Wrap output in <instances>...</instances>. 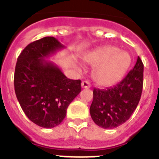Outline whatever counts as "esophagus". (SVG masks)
I'll use <instances>...</instances> for the list:
<instances>
[{"mask_svg":"<svg viewBox=\"0 0 159 159\" xmlns=\"http://www.w3.org/2000/svg\"><path fill=\"white\" fill-rule=\"evenodd\" d=\"M81 86H82V88H84V89H89L91 87L90 83H89L88 80L83 81V82L81 83Z\"/></svg>","mask_w":159,"mask_h":159,"instance_id":"obj_1","label":"esophagus"}]
</instances>
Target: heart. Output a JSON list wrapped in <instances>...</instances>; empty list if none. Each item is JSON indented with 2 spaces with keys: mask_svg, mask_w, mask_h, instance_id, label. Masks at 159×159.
<instances>
[{
  "mask_svg": "<svg viewBox=\"0 0 159 159\" xmlns=\"http://www.w3.org/2000/svg\"><path fill=\"white\" fill-rule=\"evenodd\" d=\"M84 60L94 67L93 79L100 86H111L124 75L131 63L129 53L114 46H102L84 55Z\"/></svg>",
  "mask_w": 159,
  "mask_h": 159,
  "instance_id": "obj_1",
  "label": "heart"
}]
</instances>
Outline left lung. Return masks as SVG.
Instances as JSON below:
<instances>
[{"label": "left lung", "instance_id": "left-lung-1", "mask_svg": "<svg viewBox=\"0 0 159 159\" xmlns=\"http://www.w3.org/2000/svg\"><path fill=\"white\" fill-rule=\"evenodd\" d=\"M143 64L139 57L133 70L116 85L105 89H93L91 118L103 129H114L129 119L141 98Z\"/></svg>", "mask_w": 159, "mask_h": 159}]
</instances>
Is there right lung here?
I'll list each match as a JSON object with an SVG mask.
<instances>
[{"label": "right lung", "mask_w": 159, "mask_h": 159, "mask_svg": "<svg viewBox=\"0 0 159 159\" xmlns=\"http://www.w3.org/2000/svg\"><path fill=\"white\" fill-rule=\"evenodd\" d=\"M64 48L56 38L47 36L29 44L17 59L16 95L28 119L42 128L59 125L81 91L80 80L68 79L55 63L46 60Z\"/></svg>", "instance_id": "add662e5"}]
</instances>
